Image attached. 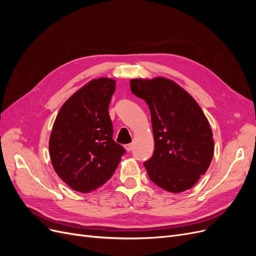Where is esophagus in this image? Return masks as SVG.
I'll return each mask as SVG.
<instances>
[{
	"label": "esophagus",
	"mask_w": 256,
	"mask_h": 256,
	"mask_svg": "<svg viewBox=\"0 0 256 256\" xmlns=\"http://www.w3.org/2000/svg\"><path fill=\"white\" fill-rule=\"evenodd\" d=\"M125 148H126L127 152H131V150H132V148H134V144L130 143V144L125 145Z\"/></svg>",
	"instance_id": "1"
}]
</instances>
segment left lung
<instances>
[{
    "instance_id": "8db88e82",
    "label": "left lung",
    "mask_w": 256,
    "mask_h": 256,
    "mask_svg": "<svg viewBox=\"0 0 256 256\" xmlns=\"http://www.w3.org/2000/svg\"><path fill=\"white\" fill-rule=\"evenodd\" d=\"M131 92L150 111L154 150L144 162L150 180L168 192L194 186L214 156L212 131L204 112L187 90L171 79H131Z\"/></svg>"
}]
</instances>
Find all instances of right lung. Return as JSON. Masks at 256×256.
Instances as JSON below:
<instances>
[{"label": "right lung", "instance_id": "add662e5", "mask_svg": "<svg viewBox=\"0 0 256 256\" xmlns=\"http://www.w3.org/2000/svg\"><path fill=\"white\" fill-rule=\"evenodd\" d=\"M115 80H90L69 97L54 120L49 152L54 171L74 191L88 193L109 180L125 152L116 143L109 104Z\"/></svg>", "mask_w": 256, "mask_h": 256}]
</instances>
